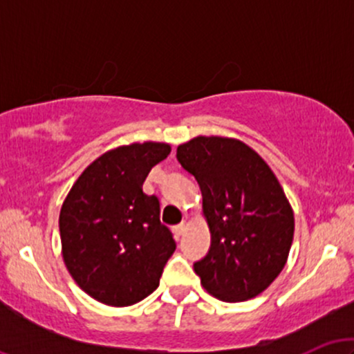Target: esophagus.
Segmentation results:
<instances>
[{"instance_id":"obj_1","label":"esophagus","mask_w":354,"mask_h":354,"mask_svg":"<svg viewBox=\"0 0 354 354\" xmlns=\"http://www.w3.org/2000/svg\"><path fill=\"white\" fill-rule=\"evenodd\" d=\"M186 226H188V225H186V221H181L180 225L174 226V233H176L178 236H181V234L185 233V231H186Z\"/></svg>"}]
</instances>
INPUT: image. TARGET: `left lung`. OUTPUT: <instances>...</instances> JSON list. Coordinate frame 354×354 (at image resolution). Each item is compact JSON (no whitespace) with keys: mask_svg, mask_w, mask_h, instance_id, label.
<instances>
[{"mask_svg":"<svg viewBox=\"0 0 354 354\" xmlns=\"http://www.w3.org/2000/svg\"><path fill=\"white\" fill-rule=\"evenodd\" d=\"M176 158L196 178L209 226L208 254L194 273L209 295L246 301L266 290L286 265L295 214L278 178L253 148L225 136H196Z\"/></svg>","mask_w":354,"mask_h":354,"instance_id":"left-lung-1","label":"left lung"}]
</instances>
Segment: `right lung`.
<instances>
[{"label":"right lung","mask_w":354,"mask_h":354,"mask_svg":"<svg viewBox=\"0 0 354 354\" xmlns=\"http://www.w3.org/2000/svg\"><path fill=\"white\" fill-rule=\"evenodd\" d=\"M168 143L109 149L80 174L59 211L61 253L78 286L108 306H129L160 284L173 234L160 221V201L143 193Z\"/></svg>","instance_id":"1"}]
</instances>
